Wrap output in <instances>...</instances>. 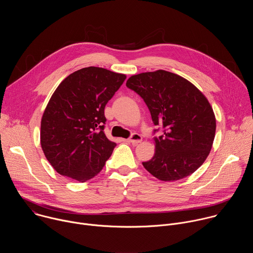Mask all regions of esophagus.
<instances>
[{
	"instance_id": "obj_1",
	"label": "esophagus",
	"mask_w": 253,
	"mask_h": 253,
	"mask_svg": "<svg viewBox=\"0 0 253 253\" xmlns=\"http://www.w3.org/2000/svg\"><path fill=\"white\" fill-rule=\"evenodd\" d=\"M128 141H129L130 143H132V144H138V143H140V142L142 141V137H141V135L138 134V133H133V134L130 136V138L128 139Z\"/></svg>"
}]
</instances>
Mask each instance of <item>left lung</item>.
I'll use <instances>...</instances> for the list:
<instances>
[{
  "label": "left lung",
  "mask_w": 253,
  "mask_h": 253,
  "mask_svg": "<svg viewBox=\"0 0 253 253\" xmlns=\"http://www.w3.org/2000/svg\"><path fill=\"white\" fill-rule=\"evenodd\" d=\"M126 86L144 100L154 125L163 129L161 136L154 137L153 158L143 166L163 181L195 172L215 136L216 120L206 97L186 79L164 70L131 76Z\"/></svg>",
  "instance_id": "obj_1"
}]
</instances>
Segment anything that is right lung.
<instances>
[{
	"instance_id": "add662e5",
	"label": "right lung",
	"mask_w": 253,
	"mask_h": 253,
	"mask_svg": "<svg viewBox=\"0 0 253 253\" xmlns=\"http://www.w3.org/2000/svg\"><path fill=\"white\" fill-rule=\"evenodd\" d=\"M125 79L124 74L87 67L58 86L42 117L41 146L59 174L86 182L103 169L116 146L104 133V109Z\"/></svg>"
}]
</instances>
